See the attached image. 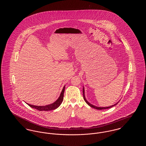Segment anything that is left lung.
<instances>
[{"label": "left lung", "instance_id": "left-lung-1", "mask_svg": "<svg viewBox=\"0 0 146 146\" xmlns=\"http://www.w3.org/2000/svg\"><path fill=\"white\" fill-rule=\"evenodd\" d=\"M83 92L84 100V101H85V102H86L87 104H88L89 106H90L91 107H92V108H95V109H96V110H104V109H108V108H111V107H113V106H115V105H117V104H118V102L120 101H119V102H117L115 104H113V105L111 106H109V107H97V106H94V105H93V104H91L90 103H89V102L86 100V98H85V90H84V86L83 89Z\"/></svg>", "mask_w": 146, "mask_h": 146}]
</instances>
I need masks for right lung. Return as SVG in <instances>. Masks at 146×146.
<instances>
[{
  "label": "right lung",
  "mask_w": 146,
  "mask_h": 146,
  "mask_svg": "<svg viewBox=\"0 0 146 146\" xmlns=\"http://www.w3.org/2000/svg\"><path fill=\"white\" fill-rule=\"evenodd\" d=\"M65 86L66 85H64L63 86L62 90L61 91V93L59 97L57 98V100L55 102H54V103H52L51 104L46 105V106H39L28 104H28V106H30L31 107H32L33 108H35L40 111H48L55 110L56 108H57L62 102L63 96H64V89H65Z\"/></svg>",
  "instance_id": "1"
}]
</instances>
